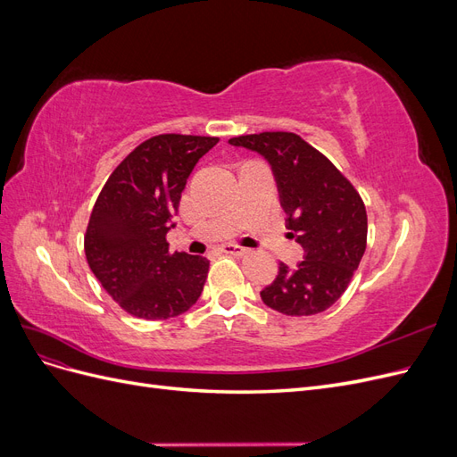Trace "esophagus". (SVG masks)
Listing matches in <instances>:
<instances>
[{"label": "esophagus", "mask_w": 457, "mask_h": 457, "mask_svg": "<svg viewBox=\"0 0 457 457\" xmlns=\"http://www.w3.org/2000/svg\"><path fill=\"white\" fill-rule=\"evenodd\" d=\"M220 252L223 253H227V255H234V257H242V255H245L247 252V247H242V245H237V244H225L223 247H220Z\"/></svg>", "instance_id": "34e87169"}]
</instances>
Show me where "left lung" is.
<instances>
[{
  "mask_svg": "<svg viewBox=\"0 0 457 457\" xmlns=\"http://www.w3.org/2000/svg\"><path fill=\"white\" fill-rule=\"evenodd\" d=\"M228 143L269 162L287 215L286 227L305 250L297 267L280 262L276 278L261 292L262 303L287 316L329 309L366 252L368 215L361 195L322 152L295 133L265 131Z\"/></svg>",
  "mask_w": 457,
  "mask_h": 457,
  "instance_id": "left-lung-1",
  "label": "left lung"
}]
</instances>
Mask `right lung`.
Listing matches in <instances>:
<instances>
[{
    "label": "right lung",
    "instance_id": "1",
    "mask_svg": "<svg viewBox=\"0 0 457 457\" xmlns=\"http://www.w3.org/2000/svg\"><path fill=\"white\" fill-rule=\"evenodd\" d=\"M217 137L165 133L141 143L108 177L86 232V257L118 305L143 320H165L198 301L210 261L170 253L165 240L181 192Z\"/></svg>",
    "mask_w": 457,
    "mask_h": 457
}]
</instances>
